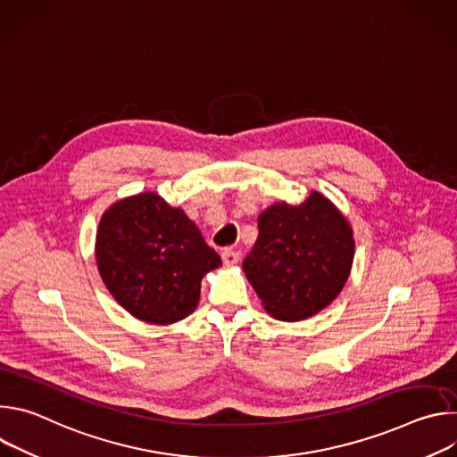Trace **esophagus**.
<instances>
[{"label": "esophagus", "instance_id": "obj_1", "mask_svg": "<svg viewBox=\"0 0 457 457\" xmlns=\"http://www.w3.org/2000/svg\"><path fill=\"white\" fill-rule=\"evenodd\" d=\"M222 260H224L226 266H233V264H237L238 260H240V251H237L233 247H226L222 251Z\"/></svg>", "mask_w": 457, "mask_h": 457}]
</instances>
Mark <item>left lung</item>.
<instances>
[{"label": "left lung", "mask_w": 457, "mask_h": 457, "mask_svg": "<svg viewBox=\"0 0 457 457\" xmlns=\"http://www.w3.org/2000/svg\"><path fill=\"white\" fill-rule=\"evenodd\" d=\"M354 258L353 229L338 208L312 191L298 206L277 203L258 217V238L244 273L266 311L298 321L344 289Z\"/></svg>", "instance_id": "obj_1"}]
</instances>
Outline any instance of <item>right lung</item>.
<instances>
[{
  "instance_id": "obj_1",
  "label": "right lung",
  "mask_w": 457,
  "mask_h": 457,
  "mask_svg": "<svg viewBox=\"0 0 457 457\" xmlns=\"http://www.w3.org/2000/svg\"><path fill=\"white\" fill-rule=\"evenodd\" d=\"M96 260L112 296L132 316L159 325L191 314L203 277L222 264L195 222L152 191L104 212Z\"/></svg>"
}]
</instances>
